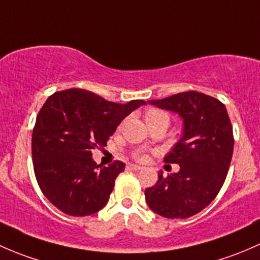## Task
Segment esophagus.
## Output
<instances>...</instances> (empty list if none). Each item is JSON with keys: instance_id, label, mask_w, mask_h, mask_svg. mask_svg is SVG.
I'll return each instance as SVG.
<instances>
[{"instance_id": "obj_1", "label": "esophagus", "mask_w": 260, "mask_h": 260, "mask_svg": "<svg viewBox=\"0 0 260 260\" xmlns=\"http://www.w3.org/2000/svg\"><path fill=\"white\" fill-rule=\"evenodd\" d=\"M129 168H130V169H133V170H141V169H143V167H140V165H136V164H130Z\"/></svg>"}]
</instances>
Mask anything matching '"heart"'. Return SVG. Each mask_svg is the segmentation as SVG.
Segmentation results:
<instances>
[{
	"label": "heart",
	"instance_id": "obj_1",
	"mask_svg": "<svg viewBox=\"0 0 260 260\" xmlns=\"http://www.w3.org/2000/svg\"><path fill=\"white\" fill-rule=\"evenodd\" d=\"M157 117H168V115L165 114V112L156 110V109H151V110H149L145 114L146 121H149V120H152V119H157ZM136 159L143 161V160H145V155H144L143 152H138V154H136Z\"/></svg>",
	"mask_w": 260,
	"mask_h": 260
}]
</instances>
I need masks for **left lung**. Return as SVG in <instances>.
Masks as SVG:
<instances>
[{
    "label": "left lung",
    "instance_id": "left-lung-1",
    "mask_svg": "<svg viewBox=\"0 0 260 260\" xmlns=\"http://www.w3.org/2000/svg\"><path fill=\"white\" fill-rule=\"evenodd\" d=\"M148 103L178 114L183 120V133L164 157L165 162L179 164L180 170L168 176L159 171L156 184L145 190L146 203L165 218H189L207 208L225 181L234 149L226 108L198 91Z\"/></svg>",
    "mask_w": 260,
    "mask_h": 260
}]
</instances>
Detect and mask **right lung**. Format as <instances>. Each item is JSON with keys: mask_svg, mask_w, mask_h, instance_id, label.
<instances>
[{"mask_svg": "<svg viewBox=\"0 0 260 260\" xmlns=\"http://www.w3.org/2000/svg\"><path fill=\"white\" fill-rule=\"evenodd\" d=\"M144 100L116 104L82 89L52 93L36 117L32 161L45 197L62 213L86 216L109 202L122 161L98 165L92 149L106 146L120 122Z\"/></svg>", "mask_w": 260, "mask_h": 260, "instance_id": "right-lung-1", "label": "right lung"}]
</instances>
